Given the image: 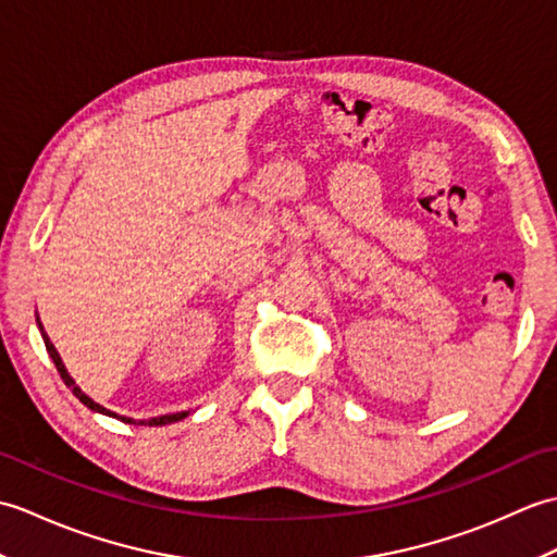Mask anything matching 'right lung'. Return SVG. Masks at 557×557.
<instances>
[{
  "instance_id": "1",
  "label": "right lung",
  "mask_w": 557,
  "mask_h": 557,
  "mask_svg": "<svg viewBox=\"0 0 557 557\" xmlns=\"http://www.w3.org/2000/svg\"><path fill=\"white\" fill-rule=\"evenodd\" d=\"M38 327H40V333H42V339H45V347H47V354H50L52 357V361H54V366H57V371H59V375H62V381L66 383V387H71V393H74L83 405H86L88 409H92V411H98V413H104V417H112V419H120V421H124V423H134V425H168V423H174V421H182V419H186L188 413L191 411H176V413H164V417H156V419H140V421H136V419H128V417H120V413H114V411H110V409H104L102 405H98V401H92L86 393H81V387L74 383V377H71L69 373H66V369H64V363H62V359H59V354H57V349H54V345L50 342V337H47V333L42 330V323H40V318H38Z\"/></svg>"
}]
</instances>
